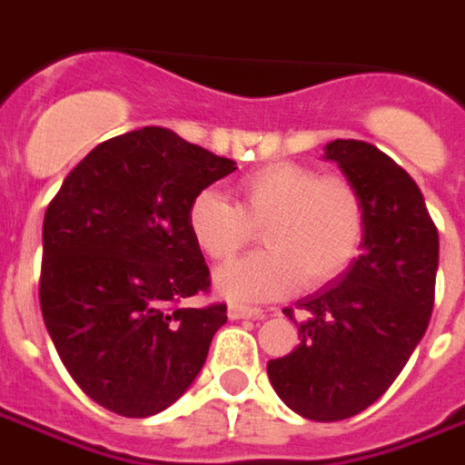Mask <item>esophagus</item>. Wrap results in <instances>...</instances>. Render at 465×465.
<instances>
[{
  "instance_id": "34e87169",
  "label": "esophagus",
  "mask_w": 465,
  "mask_h": 465,
  "mask_svg": "<svg viewBox=\"0 0 465 465\" xmlns=\"http://www.w3.org/2000/svg\"><path fill=\"white\" fill-rule=\"evenodd\" d=\"M229 319H232V322H236V319H263V309L233 303V306H229Z\"/></svg>"
}]
</instances>
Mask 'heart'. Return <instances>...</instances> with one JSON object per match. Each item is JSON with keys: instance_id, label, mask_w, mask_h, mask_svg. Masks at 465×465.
Returning <instances> with one entry per match:
<instances>
[{"instance_id": "b5f03b06", "label": "heart", "mask_w": 465, "mask_h": 465, "mask_svg": "<svg viewBox=\"0 0 465 465\" xmlns=\"http://www.w3.org/2000/svg\"><path fill=\"white\" fill-rule=\"evenodd\" d=\"M186 223L203 256L223 262L262 229L263 252L226 263L213 286L233 303L272 302L331 283L349 269L363 242L366 213L356 186L322 176L299 162H273L243 173L236 203L213 189L192 199Z\"/></svg>"}]
</instances>
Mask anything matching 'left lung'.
I'll return each instance as SVG.
<instances>
[{
  "mask_svg": "<svg viewBox=\"0 0 465 465\" xmlns=\"http://www.w3.org/2000/svg\"><path fill=\"white\" fill-rule=\"evenodd\" d=\"M363 202L361 256L299 302V346L269 361L279 399L312 420H341L379 401L429 329L439 272V232L419 183L376 146H323ZM292 319V313H289Z\"/></svg>",
  "mask_w": 465,
  "mask_h": 465,
  "instance_id": "obj_1",
  "label": "left lung"
}]
</instances>
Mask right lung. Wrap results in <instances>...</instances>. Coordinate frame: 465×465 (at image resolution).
<instances>
[{"instance_id": "1", "label": "right lung", "mask_w": 465, "mask_h": 465, "mask_svg": "<svg viewBox=\"0 0 465 465\" xmlns=\"http://www.w3.org/2000/svg\"><path fill=\"white\" fill-rule=\"evenodd\" d=\"M236 162L143 126L99 143L49 203L39 302L86 396L126 419L169 409L199 376L226 306L179 309L209 289L189 203Z\"/></svg>"}]
</instances>
